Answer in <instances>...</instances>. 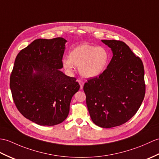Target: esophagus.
I'll list each match as a JSON object with an SVG mask.
<instances>
[{
  "mask_svg": "<svg viewBox=\"0 0 159 159\" xmlns=\"http://www.w3.org/2000/svg\"><path fill=\"white\" fill-rule=\"evenodd\" d=\"M78 82L80 84V89H83V85H84V82H83V81L82 80L79 79V80H78Z\"/></svg>",
  "mask_w": 159,
  "mask_h": 159,
  "instance_id": "1",
  "label": "esophagus"
}]
</instances>
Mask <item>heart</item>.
<instances>
[{
  "label": "heart",
  "mask_w": 159,
  "mask_h": 159,
  "mask_svg": "<svg viewBox=\"0 0 159 159\" xmlns=\"http://www.w3.org/2000/svg\"><path fill=\"white\" fill-rule=\"evenodd\" d=\"M110 59V55L106 48L83 44L70 51L68 58L63 60L62 65L67 70H71L75 66L82 76L95 78L104 72Z\"/></svg>",
  "instance_id": "obj_1"
}]
</instances>
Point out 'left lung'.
Segmentation results:
<instances>
[{
    "instance_id": "8db88e82",
    "label": "left lung",
    "mask_w": 159,
    "mask_h": 159,
    "mask_svg": "<svg viewBox=\"0 0 159 159\" xmlns=\"http://www.w3.org/2000/svg\"><path fill=\"white\" fill-rule=\"evenodd\" d=\"M113 56L104 72L87 80L83 90L91 119L103 128L123 125L138 112L146 93L142 61L126 44L102 40Z\"/></svg>"
}]
</instances>
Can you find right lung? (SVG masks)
I'll use <instances>...</instances> for the list:
<instances>
[{"instance_id": "obj_1", "label": "right lung", "mask_w": 159, "mask_h": 159, "mask_svg": "<svg viewBox=\"0 0 159 159\" xmlns=\"http://www.w3.org/2000/svg\"><path fill=\"white\" fill-rule=\"evenodd\" d=\"M66 42L61 37L36 39L15 60L10 76L14 103L22 115L39 125L62 123L80 88L76 78L60 70Z\"/></svg>"}]
</instances>
